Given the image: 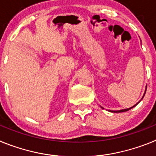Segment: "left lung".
I'll return each instance as SVG.
<instances>
[{
	"label": "left lung",
	"instance_id": "obj_1",
	"mask_svg": "<svg viewBox=\"0 0 156 156\" xmlns=\"http://www.w3.org/2000/svg\"><path fill=\"white\" fill-rule=\"evenodd\" d=\"M145 91H146V90H145ZM144 96H143V98H144ZM135 105H133V107H130V108H126V109L118 110V111H110V112H126V111H128V110H129V109H131V108H133Z\"/></svg>",
	"mask_w": 156,
	"mask_h": 156
}]
</instances>
